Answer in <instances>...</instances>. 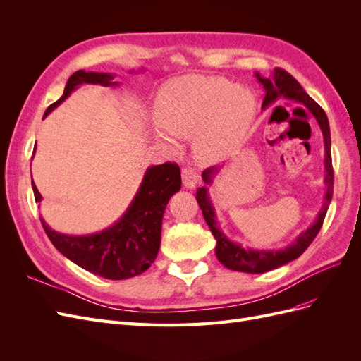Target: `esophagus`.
Segmentation results:
<instances>
[{
	"mask_svg": "<svg viewBox=\"0 0 361 361\" xmlns=\"http://www.w3.org/2000/svg\"><path fill=\"white\" fill-rule=\"evenodd\" d=\"M197 180H199V176L194 169H191V167L182 169V183L185 188H194Z\"/></svg>",
	"mask_w": 361,
	"mask_h": 361,
	"instance_id": "34e87169",
	"label": "esophagus"
}]
</instances>
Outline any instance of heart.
<instances>
[{
  "label": "heart",
  "mask_w": 361,
  "mask_h": 361,
  "mask_svg": "<svg viewBox=\"0 0 361 361\" xmlns=\"http://www.w3.org/2000/svg\"><path fill=\"white\" fill-rule=\"evenodd\" d=\"M157 137L169 147L190 138L202 164L224 159L239 145L256 113V97L224 76L188 75L164 84L157 96ZM168 132L166 133L165 130Z\"/></svg>",
  "instance_id": "b5f03b06"
}]
</instances>
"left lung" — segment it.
<instances>
[{
	"mask_svg": "<svg viewBox=\"0 0 361 361\" xmlns=\"http://www.w3.org/2000/svg\"><path fill=\"white\" fill-rule=\"evenodd\" d=\"M256 78L265 89V99H264V104H262V108H267L269 104L280 99V97H286V99H292L295 102L304 105L313 114V117L318 120L319 128L324 135V146H325L324 164H325L326 191L324 195L322 209L319 211L316 221L307 228V231H304L297 239H295L290 245L281 250H247L226 238V235L220 231V227L216 226L215 211L209 200V195H207V188L202 187L197 190L195 199H197V203L203 212L204 221L207 223V226H209L214 238L216 239L215 255L218 260H220L221 264L228 269L250 272V274H262V272L276 269L281 265L288 264V262L300 257L304 251L307 250V247L313 243V239L321 231L324 218L326 215V211H329V206L333 197V185H334V173H333V164H331L330 125H329V118H326L325 111L312 99L307 93L304 92L301 84L285 69L276 68L274 72H272L271 78H262L259 73H256ZM218 170H220L218 167L206 169L202 173L204 183H212L214 174L218 173Z\"/></svg>",
	"mask_w": 361,
	"mask_h": 361,
	"instance_id": "1",
	"label": "left lung"
}]
</instances>
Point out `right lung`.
<instances>
[{
    "instance_id": "add662e5",
    "label": "right lung",
    "mask_w": 361,
    "mask_h": 361,
    "mask_svg": "<svg viewBox=\"0 0 361 361\" xmlns=\"http://www.w3.org/2000/svg\"><path fill=\"white\" fill-rule=\"evenodd\" d=\"M113 80L114 76L111 73L76 71L68 80L63 96L47 108L43 117L59 106L78 85H117ZM180 185L182 179L178 164L166 162L149 167L133 203L122 218L111 227L94 235H64L52 231L43 218H40V221L54 247L73 264L110 280L130 279L145 272L157 259L161 243L162 215L171 195L180 190ZM32 191L36 202H40L42 195L35 182Z\"/></svg>"
}]
</instances>
